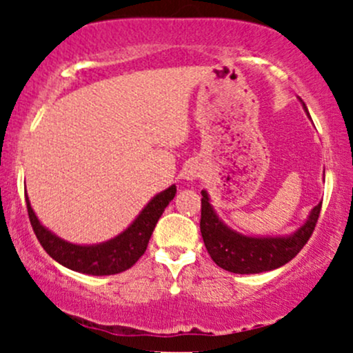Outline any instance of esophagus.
<instances>
[{"instance_id": "obj_1", "label": "esophagus", "mask_w": 353, "mask_h": 353, "mask_svg": "<svg viewBox=\"0 0 353 353\" xmlns=\"http://www.w3.org/2000/svg\"><path fill=\"white\" fill-rule=\"evenodd\" d=\"M185 177H188V179H196V177H199L201 176V169H199V165H196V164H190L188 169H185Z\"/></svg>"}]
</instances>
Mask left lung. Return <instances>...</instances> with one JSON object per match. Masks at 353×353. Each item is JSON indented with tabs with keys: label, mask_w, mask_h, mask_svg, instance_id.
Here are the masks:
<instances>
[{
	"label": "left lung",
	"mask_w": 353,
	"mask_h": 353,
	"mask_svg": "<svg viewBox=\"0 0 353 353\" xmlns=\"http://www.w3.org/2000/svg\"><path fill=\"white\" fill-rule=\"evenodd\" d=\"M201 194V234L205 249L221 269L234 274L267 272L292 261L314 234L322 209L320 202L312 209L305 224L287 237H249L229 229L214 212L208 192L202 190Z\"/></svg>",
	"instance_id": "8db88e82"
}]
</instances>
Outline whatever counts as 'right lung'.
I'll return each instance as SVG.
<instances>
[{
  "instance_id": "right-lung-1",
  "label": "right lung",
  "mask_w": 353,
  "mask_h": 353,
  "mask_svg": "<svg viewBox=\"0 0 353 353\" xmlns=\"http://www.w3.org/2000/svg\"><path fill=\"white\" fill-rule=\"evenodd\" d=\"M174 196H176V185H171L169 189L157 194L123 234L98 245H76L63 241L54 236L51 230L43 228L31 209L28 197L26 208L31 228H33L39 244L56 262L81 274L112 275L131 269L139 261L141 255L148 249L149 239L152 236L157 221L163 216L164 209L174 199Z\"/></svg>"
}]
</instances>
